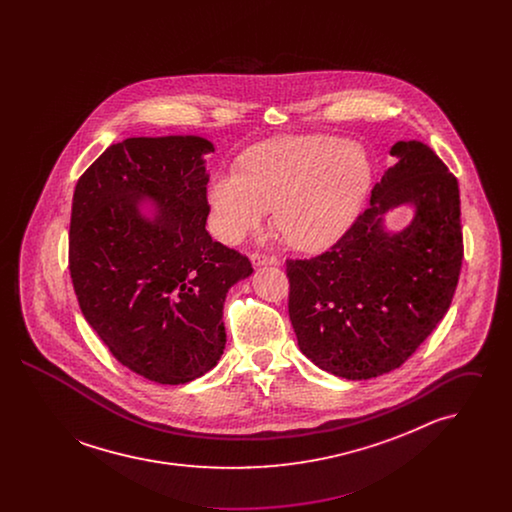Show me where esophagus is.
<instances>
[{
	"label": "esophagus",
	"mask_w": 512,
	"mask_h": 512,
	"mask_svg": "<svg viewBox=\"0 0 512 512\" xmlns=\"http://www.w3.org/2000/svg\"><path fill=\"white\" fill-rule=\"evenodd\" d=\"M251 263L255 267H267V265H280V261L274 255H265V253H253Z\"/></svg>",
	"instance_id": "34e87169"
}]
</instances>
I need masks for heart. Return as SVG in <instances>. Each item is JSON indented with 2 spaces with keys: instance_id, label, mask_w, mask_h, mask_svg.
Masks as SVG:
<instances>
[{
  "instance_id": "b5f03b06",
  "label": "heart",
  "mask_w": 512,
  "mask_h": 512,
  "mask_svg": "<svg viewBox=\"0 0 512 512\" xmlns=\"http://www.w3.org/2000/svg\"><path fill=\"white\" fill-rule=\"evenodd\" d=\"M372 171L365 151L338 136H282L249 149L242 171L217 172L209 184L215 232L238 242L274 205L288 244L322 251L361 213Z\"/></svg>"
}]
</instances>
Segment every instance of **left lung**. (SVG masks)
Listing matches in <instances>:
<instances>
[{"label":"left lung","instance_id":"1","mask_svg":"<svg viewBox=\"0 0 512 512\" xmlns=\"http://www.w3.org/2000/svg\"><path fill=\"white\" fill-rule=\"evenodd\" d=\"M390 153L397 163L330 251L286 261L301 353L347 380L403 365L445 317L463 265L457 178L422 142H397ZM401 204L414 207V220L390 233L385 213Z\"/></svg>","mask_w":512,"mask_h":512}]
</instances>
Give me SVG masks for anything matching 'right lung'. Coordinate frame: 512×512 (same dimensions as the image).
Masks as SVG:
<instances>
[{"mask_svg":"<svg viewBox=\"0 0 512 512\" xmlns=\"http://www.w3.org/2000/svg\"><path fill=\"white\" fill-rule=\"evenodd\" d=\"M213 151L199 136L128 138L74 188L69 270L80 311L121 365L157 384L192 382L219 363L226 293L253 272L205 230L203 157Z\"/></svg>","mask_w":512,"mask_h":512,"instance_id":"1","label":"right lung"}]
</instances>
